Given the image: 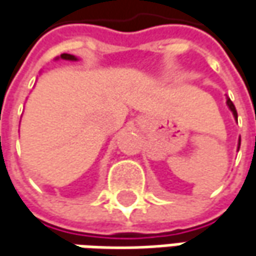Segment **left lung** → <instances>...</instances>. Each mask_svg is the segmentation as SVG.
<instances>
[{
  "mask_svg": "<svg viewBox=\"0 0 256 256\" xmlns=\"http://www.w3.org/2000/svg\"><path fill=\"white\" fill-rule=\"evenodd\" d=\"M226 104H228V107L230 108V112L233 113V117L238 120V112H236V108H234V104H233L232 101H230V98L228 97V100H226ZM240 148V139H239V146H238V149Z\"/></svg>",
  "mask_w": 256,
  "mask_h": 256,
  "instance_id": "obj_1",
  "label": "left lung"
}]
</instances>
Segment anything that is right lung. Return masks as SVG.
<instances>
[{
  "mask_svg": "<svg viewBox=\"0 0 256 256\" xmlns=\"http://www.w3.org/2000/svg\"><path fill=\"white\" fill-rule=\"evenodd\" d=\"M60 58H62V59H66V60H76V58H75L74 54H69V53H62Z\"/></svg>",
  "mask_w": 256,
  "mask_h": 256,
  "instance_id": "1",
  "label": "right lung"
}]
</instances>
